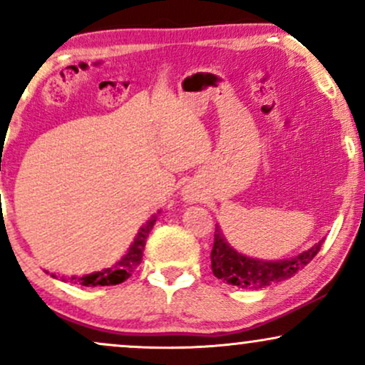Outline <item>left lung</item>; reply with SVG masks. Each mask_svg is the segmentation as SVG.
<instances>
[{"label": "left lung", "instance_id": "obj_1", "mask_svg": "<svg viewBox=\"0 0 365 365\" xmlns=\"http://www.w3.org/2000/svg\"><path fill=\"white\" fill-rule=\"evenodd\" d=\"M323 240L318 241L308 252H302L289 260L267 262L245 257L230 247L219 226L214 232V247L210 252V267L217 279L230 285H238L243 289H263L269 285L291 279L316 257L322 248Z\"/></svg>", "mask_w": 365, "mask_h": 365}]
</instances>
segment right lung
<instances>
[{
    "instance_id": "obj_1",
    "label": "right lung",
    "mask_w": 365,
    "mask_h": 365,
    "mask_svg": "<svg viewBox=\"0 0 365 365\" xmlns=\"http://www.w3.org/2000/svg\"><path fill=\"white\" fill-rule=\"evenodd\" d=\"M156 217L158 216L155 214V216L148 219L146 225L140 227L138 235H135L133 245L129 247V252H127L115 265L110 267V269H103L102 272H95V274L90 275L71 277L73 282L85 285V287H96V285H117L129 279L130 275H133V272L138 269L140 260H143V252L144 247H146V240L149 232L153 230V226H155ZM52 277H56V275L52 274Z\"/></svg>"
}]
</instances>
